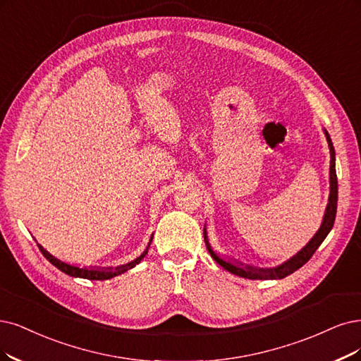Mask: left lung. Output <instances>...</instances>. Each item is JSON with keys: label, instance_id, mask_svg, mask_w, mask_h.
<instances>
[{"label": "left lung", "instance_id": "1", "mask_svg": "<svg viewBox=\"0 0 361 361\" xmlns=\"http://www.w3.org/2000/svg\"><path fill=\"white\" fill-rule=\"evenodd\" d=\"M324 135H326V140L329 142V150H330V176H329L330 195H329V202H327V207H326V211H324V217H323L322 226H319V229L317 231V233L311 238V241L306 244L300 251H298L295 256L290 257L284 263L275 266V268H256V266H250V264H245V263H241V262H236L235 259L220 256L219 252L212 250V247L208 241L207 229L204 226V239H205L208 252L211 255V257L221 266L223 269H226L233 275L247 278V279H283L287 275L296 272L299 268H302V266L312 257V255L317 251V248L322 245V243L324 241L326 236L329 235V232L333 228V223H335V217H336V208H338V178H336L335 149H333L330 135H329V132L326 129H324Z\"/></svg>", "mask_w": 361, "mask_h": 361}]
</instances>
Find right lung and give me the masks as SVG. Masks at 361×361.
<instances>
[{
  "instance_id": "add662e5",
  "label": "right lung",
  "mask_w": 361,
  "mask_h": 361,
  "mask_svg": "<svg viewBox=\"0 0 361 361\" xmlns=\"http://www.w3.org/2000/svg\"><path fill=\"white\" fill-rule=\"evenodd\" d=\"M152 241H153V235H152V238H150L149 245H147V248L144 250V252H142V255H141L140 257H137L135 260H132V262H129V263H126V264L117 266V268H90V266H89V268H86V266H85V268H82V266H77V264H71V263L62 262V260H59L58 257L50 255V252H49L43 245H39V244H37V245H38L39 251L43 252V256H44L53 266H56V268H58L59 271H62L63 274L70 275V276H75V278L97 279V281H102V279H110V278H113V276L122 275V274H125L126 271L132 269L133 266H137V264L145 257V255H147V251H149V247H150Z\"/></svg>"
}]
</instances>
